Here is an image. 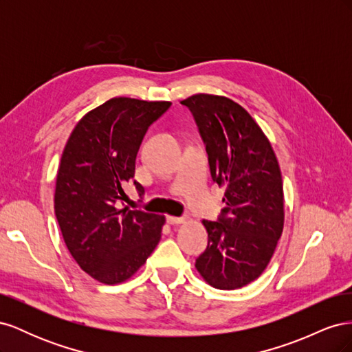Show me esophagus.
Masks as SVG:
<instances>
[{"label":"esophagus","instance_id":"obj_1","mask_svg":"<svg viewBox=\"0 0 352 352\" xmlns=\"http://www.w3.org/2000/svg\"><path fill=\"white\" fill-rule=\"evenodd\" d=\"M186 221V217H175V216H168L167 223L168 225H179V223Z\"/></svg>","mask_w":352,"mask_h":352}]
</instances>
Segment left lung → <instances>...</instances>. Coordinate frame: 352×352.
Listing matches in <instances>:
<instances>
[{
  "label": "left lung",
  "mask_w": 352,
  "mask_h": 352,
  "mask_svg": "<svg viewBox=\"0 0 352 352\" xmlns=\"http://www.w3.org/2000/svg\"><path fill=\"white\" fill-rule=\"evenodd\" d=\"M180 104L194 116L212 180L226 186V207L217 221L202 220L208 245L195 267L217 289H238L267 267L282 235L283 185L278 158L260 126L238 102L197 94Z\"/></svg>",
  "instance_id": "obj_1"
}]
</instances>
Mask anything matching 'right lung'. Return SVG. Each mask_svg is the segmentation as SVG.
<instances>
[{"label": "right lung", "instance_id": "obj_1", "mask_svg": "<svg viewBox=\"0 0 352 352\" xmlns=\"http://www.w3.org/2000/svg\"><path fill=\"white\" fill-rule=\"evenodd\" d=\"M172 102L111 98L85 114L65 146L54 211L72 257L105 285L127 280L162 238L164 216L117 208L144 136ZM140 195L144 188L133 182Z\"/></svg>", "mask_w": 352, "mask_h": 352}]
</instances>
